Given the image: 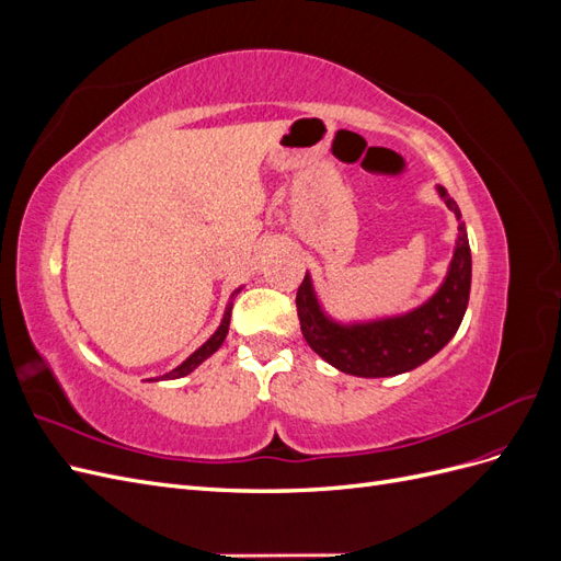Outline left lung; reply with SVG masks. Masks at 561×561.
Here are the masks:
<instances>
[{"instance_id": "left-lung-1", "label": "left lung", "mask_w": 561, "mask_h": 561, "mask_svg": "<svg viewBox=\"0 0 561 561\" xmlns=\"http://www.w3.org/2000/svg\"><path fill=\"white\" fill-rule=\"evenodd\" d=\"M435 192L454 213L458 233L447 276L416 309L371 320L342 322L322 309L309 271L299 285L297 313L301 334L322 360L344 375L365 379L404 375L443 351L461 325L472 276L468 233L461 222V210L445 186H435Z\"/></svg>"}]
</instances>
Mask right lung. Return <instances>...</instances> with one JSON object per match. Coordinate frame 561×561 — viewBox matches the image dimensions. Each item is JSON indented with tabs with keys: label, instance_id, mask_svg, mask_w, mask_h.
I'll return each instance as SVG.
<instances>
[{
	"label": "right lung",
	"instance_id": "obj_1",
	"mask_svg": "<svg viewBox=\"0 0 561 561\" xmlns=\"http://www.w3.org/2000/svg\"><path fill=\"white\" fill-rule=\"evenodd\" d=\"M243 287V285H241ZM241 287H236V290L231 293V299L227 301V309H225V316H222V322H219V328L213 332V336L208 339L206 344H201L190 358H186L184 363H180L175 369H171V371H165L163 377H157V379H147V381H165V379H180V377H186V375H192V371L201 365V363H206L210 355L215 353V351H219V346L225 344V339H227V334H229V322H231V307H233V297L241 293Z\"/></svg>",
	"mask_w": 561,
	"mask_h": 561
}]
</instances>
